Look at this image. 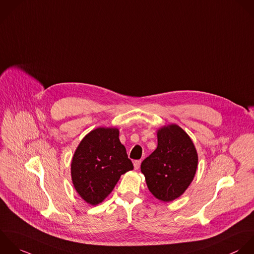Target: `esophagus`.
Here are the masks:
<instances>
[{
  "instance_id": "1",
  "label": "esophagus",
  "mask_w": 254,
  "mask_h": 254,
  "mask_svg": "<svg viewBox=\"0 0 254 254\" xmlns=\"http://www.w3.org/2000/svg\"><path fill=\"white\" fill-rule=\"evenodd\" d=\"M140 163H141V161H140V160H135V161L133 162V166H134V169H135V170H137V169L139 168Z\"/></svg>"
}]
</instances>
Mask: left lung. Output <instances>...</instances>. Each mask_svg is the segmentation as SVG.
Here are the masks:
<instances>
[{"label":"left lung","instance_id":"1","mask_svg":"<svg viewBox=\"0 0 254 254\" xmlns=\"http://www.w3.org/2000/svg\"><path fill=\"white\" fill-rule=\"evenodd\" d=\"M157 148L140 166L152 195L163 202L180 197L193 181L198 155L189 135L178 126L157 132Z\"/></svg>","mask_w":254,"mask_h":254}]
</instances>
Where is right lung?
I'll return each mask as SVG.
<instances>
[{"label": "right lung", "mask_w": 254, "mask_h": 254, "mask_svg": "<svg viewBox=\"0 0 254 254\" xmlns=\"http://www.w3.org/2000/svg\"><path fill=\"white\" fill-rule=\"evenodd\" d=\"M133 165L121 143L117 128L99 127L88 133L77 147L71 175L78 194L98 205L113 191L121 175Z\"/></svg>", "instance_id": "obj_1"}]
</instances>
